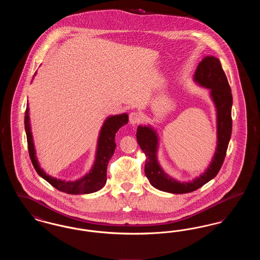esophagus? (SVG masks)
<instances>
[{
    "label": "esophagus",
    "mask_w": 260,
    "mask_h": 260,
    "mask_svg": "<svg viewBox=\"0 0 260 260\" xmlns=\"http://www.w3.org/2000/svg\"><path fill=\"white\" fill-rule=\"evenodd\" d=\"M129 123L133 124V125H136V124H139L141 122V115L138 113V112H132L129 114Z\"/></svg>",
    "instance_id": "34e87169"
}]
</instances>
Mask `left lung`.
I'll list each match as a JSON object with an SVG mask.
<instances>
[{"instance_id": "left-lung-1", "label": "left lung", "mask_w": 260, "mask_h": 260, "mask_svg": "<svg viewBox=\"0 0 260 260\" xmlns=\"http://www.w3.org/2000/svg\"><path fill=\"white\" fill-rule=\"evenodd\" d=\"M194 80L202 87L210 89V95L217 112V147L210 167L203 174L190 182H179L161 170L157 161L158 136L150 126L139 125L136 139L146 156L145 174L151 185L164 192L185 194L208 183L220 171L232 134V93L227 77L218 58L206 56L199 63Z\"/></svg>"}]
</instances>
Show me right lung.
<instances>
[{"label": "right lung", "instance_id": "1", "mask_svg": "<svg viewBox=\"0 0 260 260\" xmlns=\"http://www.w3.org/2000/svg\"><path fill=\"white\" fill-rule=\"evenodd\" d=\"M127 121H128V117L125 113L122 115H116V116H111L107 118L100 131L95 161L90 172L79 180L62 181L60 179L53 178L50 175L46 174L38 164L34 143H33V137H32L31 128H30L29 108L27 105L26 111H25L24 125L26 136H27L28 152H29L31 161L38 174L42 176L45 180H47L54 188H56L61 192L72 194V195L89 194V193L96 192L106 183L107 166L116 148V143H115L116 133L119 131L121 126L126 124Z\"/></svg>", "mask_w": 260, "mask_h": 260}]
</instances>
